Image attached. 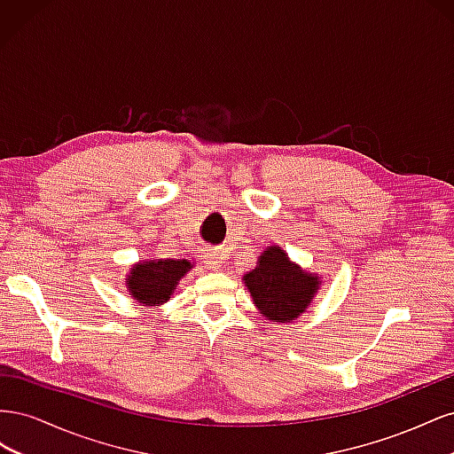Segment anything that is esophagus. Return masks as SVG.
<instances>
[{
  "mask_svg": "<svg viewBox=\"0 0 454 454\" xmlns=\"http://www.w3.org/2000/svg\"><path fill=\"white\" fill-rule=\"evenodd\" d=\"M206 267L212 270L222 269V257H219L215 252H210L208 255H206Z\"/></svg>",
  "mask_w": 454,
  "mask_h": 454,
  "instance_id": "1",
  "label": "esophagus"
}]
</instances>
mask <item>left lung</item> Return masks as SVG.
Returning <instances> with one entry per match:
<instances>
[{"mask_svg": "<svg viewBox=\"0 0 454 454\" xmlns=\"http://www.w3.org/2000/svg\"><path fill=\"white\" fill-rule=\"evenodd\" d=\"M259 314L269 322L290 324L307 312L322 286V274L305 270L280 246L257 257V265L242 277Z\"/></svg>", "mask_w": 454, "mask_h": 454, "instance_id": "left-lung-1", "label": "left lung"}]
</instances>
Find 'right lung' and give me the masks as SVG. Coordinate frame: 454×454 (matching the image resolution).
I'll return each mask as SVG.
<instances>
[{"mask_svg":"<svg viewBox=\"0 0 454 454\" xmlns=\"http://www.w3.org/2000/svg\"><path fill=\"white\" fill-rule=\"evenodd\" d=\"M191 269L193 263L189 259H142L127 272V292L136 303L160 307Z\"/></svg>","mask_w":454,"mask_h":454,"instance_id":"obj_1","label":"right lung"}]
</instances>
